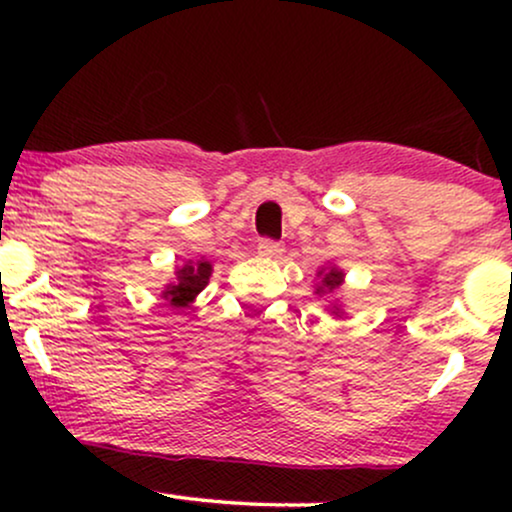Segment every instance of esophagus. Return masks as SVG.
<instances>
[{
    "label": "esophagus",
    "instance_id": "esophagus-1",
    "mask_svg": "<svg viewBox=\"0 0 512 512\" xmlns=\"http://www.w3.org/2000/svg\"><path fill=\"white\" fill-rule=\"evenodd\" d=\"M257 252L264 257H276L284 252V245L279 243V240H272V238H264L260 240V245H257Z\"/></svg>",
    "mask_w": 512,
    "mask_h": 512
}]
</instances>
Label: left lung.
<instances>
[{
	"label": "left lung",
	"mask_w": 512,
	"mask_h": 512,
	"mask_svg": "<svg viewBox=\"0 0 512 512\" xmlns=\"http://www.w3.org/2000/svg\"><path fill=\"white\" fill-rule=\"evenodd\" d=\"M322 286H325L327 291L339 289V286H342V272H339V269H330V272L322 276ZM322 286L317 291H322Z\"/></svg>",
	"instance_id": "8db88e82"
}]
</instances>
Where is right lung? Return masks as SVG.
I'll return each instance as SVG.
<instances>
[{
  "instance_id": "1",
  "label": "right lung",
  "mask_w": 512,
  "mask_h": 512,
  "mask_svg": "<svg viewBox=\"0 0 512 512\" xmlns=\"http://www.w3.org/2000/svg\"><path fill=\"white\" fill-rule=\"evenodd\" d=\"M209 276H211L209 262H204V260L187 262L185 267L178 272V284L168 286L163 296H166L170 305H175V308H185V305L195 301L197 293L207 286Z\"/></svg>"
}]
</instances>
